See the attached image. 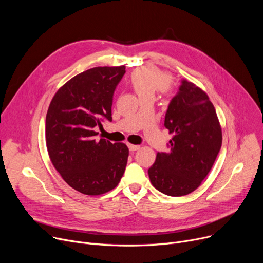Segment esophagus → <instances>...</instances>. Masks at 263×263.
I'll use <instances>...</instances> for the list:
<instances>
[{
	"mask_svg": "<svg viewBox=\"0 0 263 263\" xmlns=\"http://www.w3.org/2000/svg\"><path fill=\"white\" fill-rule=\"evenodd\" d=\"M128 147H129V150L131 151V153H134V151L140 149L139 145H128Z\"/></svg>",
	"mask_w": 263,
	"mask_h": 263,
	"instance_id": "obj_1",
	"label": "esophagus"
}]
</instances>
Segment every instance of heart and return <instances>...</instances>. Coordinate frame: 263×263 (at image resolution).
I'll list each match as a JSON object with an SVG mask.
<instances>
[{"label":"heart","mask_w":263,"mask_h":263,"mask_svg":"<svg viewBox=\"0 0 263 263\" xmlns=\"http://www.w3.org/2000/svg\"><path fill=\"white\" fill-rule=\"evenodd\" d=\"M168 82L170 77L154 67L136 69L130 77V85L140 99L146 96L154 97L157 91L166 89Z\"/></svg>","instance_id":"1"}]
</instances>
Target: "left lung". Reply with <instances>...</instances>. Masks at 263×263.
<instances>
[{
    "label": "left lung",
    "mask_w": 263,
    "mask_h": 263,
    "mask_svg": "<svg viewBox=\"0 0 263 263\" xmlns=\"http://www.w3.org/2000/svg\"><path fill=\"white\" fill-rule=\"evenodd\" d=\"M164 126L174 136L170 153H158L148 170L153 185L168 196L195 191L209 174L222 147V129L209 97L182 79L165 114Z\"/></svg>",
    "instance_id": "obj_1"
}]
</instances>
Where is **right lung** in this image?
<instances>
[{
    "label": "right lung",
    "instance_id": "1",
    "mask_svg": "<svg viewBox=\"0 0 263 263\" xmlns=\"http://www.w3.org/2000/svg\"><path fill=\"white\" fill-rule=\"evenodd\" d=\"M126 67H95L69 80L55 93L46 117L49 157L64 180L85 195L116 187L126 170L129 149L96 140V127L112 121L114 91Z\"/></svg>",
    "mask_w": 263,
    "mask_h": 263
}]
</instances>
